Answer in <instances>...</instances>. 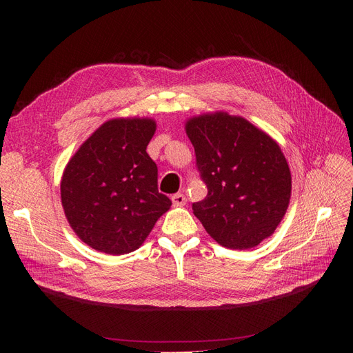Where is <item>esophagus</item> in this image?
Instances as JSON below:
<instances>
[{"instance_id":"1","label":"esophagus","mask_w":353,"mask_h":353,"mask_svg":"<svg viewBox=\"0 0 353 353\" xmlns=\"http://www.w3.org/2000/svg\"><path fill=\"white\" fill-rule=\"evenodd\" d=\"M170 200H172L174 206H184L185 203H187V199H185V196H184V194H181V193H176V194H174L172 197H170Z\"/></svg>"}]
</instances>
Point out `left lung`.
<instances>
[{"instance_id": "obj_1", "label": "left lung", "mask_w": 353, "mask_h": 353, "mask_svg": "<svg viewBox=\"0 0 353 353\" xmlns=\"http://www.w3.org/2000/svg\"><path fill=\"white\" fill-rule=\"evenodd\" d=\"M185 131L208 187L194 215L219 244L250 249L270 237L292 193L287 160L270 135L228 113L193 117Z\"/></svg>"}]
</instances>
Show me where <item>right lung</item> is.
I'll use <instances>...</instances> for the list:
<instances>
[{
	"mask_svg": "<svg viewBox=\"0 0 353 353\" xmlns=\"http://www.w3.org/2000/svg\"><path fill=\"white\" fill-rule=\"evenodd\" d=\"M153 119L103 123L69 160L61 205L78 237L108 254L137 250L172 201L157 190V166L145 148Z\"/></svg>",
	"mask_w": 353,
	"mask_h": 353,
	"instance_id": "right-lung-1",
	"label": "right lung"
}]
</instances>
